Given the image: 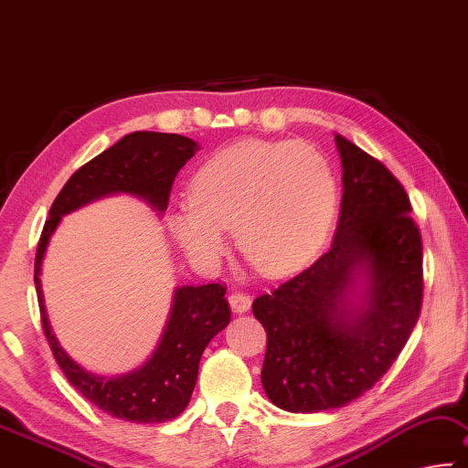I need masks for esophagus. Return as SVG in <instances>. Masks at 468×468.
Here are the masks:
<instances>
[{
	"mask_svg": "<svg viewBox=\"0 0 468 468\" xmlns=\"http://www.w3.org/2000/svg\"><path fill=\"white\" fill-rule=\"evenodd\" d=\"M228 301H229V306H232L234 313H247L250 309V296L244 292H232Z\"/></svg>",
	"mask_w": 468,
	"mask_h": 468,
	"instance_id": "1",
	"label": "esophagus"
}]
</instances>
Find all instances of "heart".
<instances>
[{
  "label": "heart",
  "instance_id": "1",
  "mask_svg": "<svg viewBox=\"0 0 468 468\" xmlns=\"http://www.w3.org/2000/svg\"><path fill=\"white\" fill-rule=\"evenodd\" d=\"M338 188L325 155L306 143L240 139L207 157L188 184V207L165 224L190 263L207 270L228 249L226 229L271 278L315 255L332 226Z\"/></svg>",
  "mask_w": 468,
  "mask_h": 468
}]
</instances>
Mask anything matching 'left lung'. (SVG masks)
I'll return each instance as SVG.
<instances>
[{"label": "left lung", "instance_id": "8db88e82", "mask_svg": "<svg viewBox=\"0 0 468 468\" xmlns=\"http://www.w3.org/2000/svg\"><path fill=\"white\" fill-rule=\"evenodd\" d=\"M334 139L344 195L332 247L252 303L267 332L261 384L288 412L338 409L371 389L423 301V247L407 190L378 159Z\"/></svg>", "mask_w": 468, "mask_h": 468}]
</instances>
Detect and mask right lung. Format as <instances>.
<instances>
[{
	"label": "right lung",
	"mask_w": 468,
	"mask_h": 468,
	"mask_svg": "<svg viewBox=\"0 0 468 468\" xmlns=\"http://www.w3.org/2000/svg\"><path fill=\"white\" fill-rule=\"evenodd\" d=\"M201 149L182 134L133 133L76 170L49 209L35 257V288L43 332L68 381L107 415L133 423H165L188 407L207 344L229 324L221 284L178 286L149 361L122 375H97L79 365L51 332L41 290V265L51 234L68 213L110 195H130L164 213L176 174Z\"/></svg>",
	"instance_id": "add662e5"
}]
</instances>
